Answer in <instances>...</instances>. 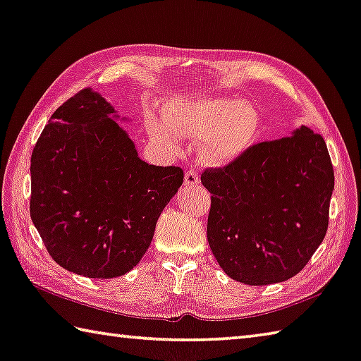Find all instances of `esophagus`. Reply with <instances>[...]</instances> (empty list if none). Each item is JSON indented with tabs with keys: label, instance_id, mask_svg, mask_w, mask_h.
<instances>
[{
	"label": "esophagus",
	"instance_id": "34e87169",
	"mask_svg": "<svg viewBox=\"0 0 361 361\" xmlns=\"http://www.w3.org/2000/svg\"><path fill=\"white\" fill-rule=\"evenodd\" d=\"M199 183H200V176H199L197 170H194V169L188 170V172L185 173V185L186 186H195V185H199Z\"/></svg>",
	"mask_w": 361,
	"mask_h": 361
}]
</instances>
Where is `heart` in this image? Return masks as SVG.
<instances>
[{
	"instance_id": "obj_1",
	"label": "heart",
	"mask_w": 361,
	"mask_h": 361,
	"mask_svg": "<svg viewBox=\"0 0 361 361\" xmlns=\"http://www.w3.org/2000/svg\"><path fill=\"white\" fill-rule=\"evenodd\" d=\"M145 126L152 139L178 152L181 139L200 140V159L212 166L233 161L257 133V114L240 101L186 97L169 102L162 114L148 110Z\"/></svg>"
}]
</instances>
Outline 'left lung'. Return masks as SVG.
<instances>
[{
	"mask_svg": "<svg viewBox=\"0 0 361 361\" xmlns=\"http://www.w3.org/2000/svg\"><path fill=\"white\" fill-rule=\"evenodd\" d=\"M200 180L212 192L209 247L238 283L290 279L325 238L335 172L324 137L306 126L252 143Z\"/></svg>",
	"mask_w": 361,
	"mask_h": 361,
	"instance_id": "1",
	"label": "left lung"
}]
</instances>
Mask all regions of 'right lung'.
<instances>
[{
	"label": "right lung",
	"mask_w": 361,
	"mask_h": 361,
	"mask_svg": "<svg viewBox=\"0 0 361 361\" xmlns=\"http://www.w3.org/2000/svg\"><path fill=\"white\" fill-rule=\"evenodd\" d=\"M114 112L93 88L80 90L55 110L31 154L32 224L58 265L97 279L139 264L185 176L143 162Z\"/></svg>",
	"instance_id": "right-lung-1"
}]
</instances>
